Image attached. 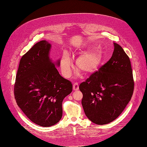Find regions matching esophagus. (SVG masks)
Listing matches in <instances>:
<instances>
[{"label":"esophagus","mask_w":147,"mask_h":147,"mask_svg":"<svg viewBox=\"0 0 147 147\" xmlns=\"http://www.w3.org/2000/svg\"><path fill=\"white\" fill-rule=\"evenodd\" d=\"M73 89L74 91H78V89H79V86H78V84L77 83H74L73 84Z\"/></svg>","instance_id":"1"}]
</instances>
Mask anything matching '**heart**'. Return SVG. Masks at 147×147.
I'll return each mask as SVG.
<instances>
[{
    "label": "heart",
    "mask_w": 147,
    "mask_h": 147,
    "mask_svg": "<svg viewBox=\"0 0 147 147\" xmlns=\"http://www.w3.org/2000/svg\"><path fill=\"white\" fill-rule=\"evenodd\" d=\"M80 55L75 62V67L80 71L85 74L94 73L103 63L104 51L100 48H94L91 45H84L78 49ZM61 72L65 77H69L72 72V62L69 53L64 51L60 61Z\"/></svg>",
    "instance_id": "1"
}]
</instances>
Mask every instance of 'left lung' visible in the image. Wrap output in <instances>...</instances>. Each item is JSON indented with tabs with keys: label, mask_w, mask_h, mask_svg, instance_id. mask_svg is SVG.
I'll return each instance as SVG.
<instances>
[{
	"label": "left lung",
	"mask_w": 147,
	"mask_h": 147,
	"mask_svg": "<svg viewBox=\"0 0 147 147\" xmlns=\"http://www.w3.org/2000/svg\"><path fill=\"white\" fill-rule=\"evenodd\" d=\"M113 45L110 60L79 86L84 113L90 121L100 125L117 118L134 91L130 59L121 46Z\"/></svg>",
	"instance_id": "8db88e82"
}]
</instances>
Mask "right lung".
<instances>
[{"mask_svg": "<svg viewBox=\"0 0 147 147\" xmlns=\"http://www.w3.org/2000/svg\"><path fill=\"white\" fill-rule=\"evenodd\" d=\"M51 46L42 40L23 56L14 86L18 105L30 121L43 127L59 121L63 99L72 91V83L56 68L60 61L55 63L50 59Z\"/></svg>", "mask_w": 147, "mask_h": 147, "instance_id": "add662e5", "label": "right lung"}]
</instances>
